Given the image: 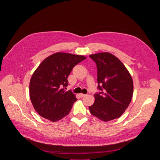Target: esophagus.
Here are the masks:
<instances>
[{
	"label": "esophagus",
	"instance_id": "esophagus-1",
	"mask_svg": "<svg viewBox=\"0 0 160 160\" xmlns=\"http://www.w3.org/2000/svg\"><path fill=\"white\" fill-rule=\"evenodd\" d=\"M79 96H80V98H83V97H85V96H86V94H80Z\"/></svg>",
	"mask_w": 160,
	"mask_h": 160
}]
</instances>
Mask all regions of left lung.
Returning <instances> with one entry per match:
<instances>
[{"mask_svg":"<svg viewBox=\"0 0 160 160\" xmlns=\"http://www.w3.org/2000/svg\"><path fill=\"white\" fill-rule=\"evenodd\" d=\"M98 70V88L95 102L88 106L90 113L99 120L108 122L121 117L131 102L132 78L124 64L114 55L101 52L89 56Z\"/></svg>","mask_w":160,"mask_h":160,"instance_id":"1","label":"left lung"}]
</instances>
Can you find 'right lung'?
<instances>
[{
  "mask_svg": "<svg viewBox=\"0 0 160 160\" xmlns=\"http://www.w3.org/2000/svg\"><path fill=\"white\" fill-rule=\"evenodd\" d=\"M85 59L83 56L57 52L37 68L30 82V98L42 117L54 122L69 114L77 99L72 90L65 92L67 78L73 67Z\"/></svg>",
  "mask_w": 160,
  "mask_h": 160,
  "instance_id": "add662e5",
  "label": "right lung"
}]
</instances>
